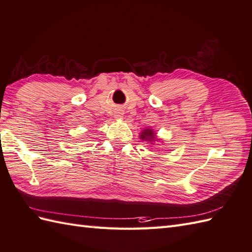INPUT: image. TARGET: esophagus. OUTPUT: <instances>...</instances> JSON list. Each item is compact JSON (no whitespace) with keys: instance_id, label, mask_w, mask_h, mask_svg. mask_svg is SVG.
Segmentation results:
<instances>
[{"instance_id":"34e87169","label":"esophagus","mask_w":252,"mask_h":252,"mask_svg":"<svg viewBox=\"0 0 252 252\" xmlns=\"http://www.w3.org/2000/svg\"><path fill=\"white\" fill-rule=\"evenodd\" d=\"M123 115H124V113H123V112H121V111H118V112H115V114H114V116H115V119H123Z\"/></svg>"}]
</instances>
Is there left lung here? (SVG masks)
I'll use <instances>...</instances> for the list:
<instances>
[{"label": "left lung", "mask_w": 252, "mask_h": 252, "mask_svg": "<svg viewBox=\"0 0 252 252\" xmlns=\"http://www.w3.org/2000/svg\"><path fill=\"white\" fill-rule=\"evenodd\" d=\"M140 138H141V140H145V141H147V142H151L153 144V142L156 140V134H155L154 130L147 128V129H144L142 132H141Z\"/></svg>", "instance_id": "1"}]
</instances>
